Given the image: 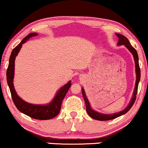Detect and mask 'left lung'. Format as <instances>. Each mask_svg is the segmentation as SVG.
Masks as SVG:
<instances>
[{"mask_svg":"<svg viewBox=\"0 0 148 148\" xmlns=\"http://www.w3.org/2000/svg\"><path fill=\"white\" fill-rule=\"evenodd\" d=\"M116 36L118 37V45H125V47L127 48L128 50H129L130 52L132 53V54L133 55L134 60H135V71H136V82H135V89H134V92L133 97H132L131 100H130V102L126 108H125L124 110L121 111L120 112L115 113V114H101V113L97 112L96 111L94 110L91 108L90 105L89 101H88V99L87 97H86L85 91H84V88H82V96H83L84 101H85L86 106V112H87L88 114L92 118L95 119V120H100V121H106V120H113V119H115L118 117H120L122 115L125 114L126 113H127L128 111L130 110V108L133 107V105L135 103L136 100V95L137 94V90H138V85H139V82L140 81V78H141V71H140L139 68V57H138V54L136 49L134 48L133 46L131 45V44L130 43L129 41H128L127 38L126 36L120 34L116 33Z\"/></svg>","mask_w":148,"mask_h":148,"instance_id":"1","label":"left lung"}]
</instances>
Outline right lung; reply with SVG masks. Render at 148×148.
I'll return each instance as SVG.
<instances>
[{
	"label": "right lung",
	"instance_id": "right-lung-1",
	"mask_svg": "<svg viewBox=\"0 0 148 148\" xmlns=\"http://www.w3.org/2000/svg\"><path fill=\"white\" fill-rule=\"evenodd\" d=\"M37 36V33L32 32L24 37L22 41L13 49L9 58V66L7 70V81L10 89L11 97L15 107L20 112L23 113L30 118L36 120H50L54 118L60 112L61 105L64 98L71 86V81L63 86L56 93L55 97L48 104L46 105H34L30 104L22 100L17 95L13 86V78H14V66L15 57L20 51L22 44L28 41L30 38Z\"/></svg>",
	"mask_w": 148,
	"mask_h": 148
}]
</instances>
